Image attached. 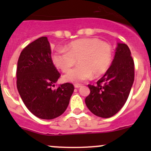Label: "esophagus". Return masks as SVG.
<instances>
[{"mask_svg":"<svg viewBox=\"0 0 151 151\" xmlns=\"http://www.w3.org/2000/svg\"><path fill=\"white\" fill-rule=\"evenodd\" d=\"M80 87H81V85H80V84H75V85H74V88H80Z\"/></svg>","mask_w":151,"mask_h":151,"instance_id":"obj_1","label":"esophagus"}]
</instances>
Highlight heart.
<instances>
[{
  "label": "heart",
  "mask_w": 151,
  "mask_h": 151,
  "mask_svg": "<svg viewBox=\"0 0 151 151\" xmlns=\"http://www.w3.org/2000/svg\"><path fill=\"white\" fill-rule=\"evenodd\" d=\"M112 58V47L108 43L98 39L88 38L75 40L64 48H58L52 55L56 67L67 72L76 63L79 65L63 76L66 82L78 83L98 77L108 69Z\"/></svg>",
  "instance_id": "obj_1"
}]
</instances>
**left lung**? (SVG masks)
<instances>
[{
  "mask_svg": "<svg viewBox=\"0 0 151 151\" xmlns=\"http://www.w3.org/2000/svg\"><path fill=\"white\" fill-rule=\"evenodd\" d=\"M129 47L118 43L112 64L96 83L88 85L91 93L85 104L95 115L107 118L115 115L126 103L134 80V63Z\"/></svg>",
  "mask_w": 151,
  "mask_h": 151,
  "instance_id": "8db88e82",
  "label": "left lung"
}]
</instances>
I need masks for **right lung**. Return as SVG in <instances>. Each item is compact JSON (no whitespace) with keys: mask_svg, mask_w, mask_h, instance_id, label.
<instances>
[{"mask_svg":"<svg viewBox=\"0 0 151 151\" xmlns=\"http://www.w3.org/2000/svg\"><path fill=\"white\" fill-rule=\"evenodd\" d=\"M59 77L47 37L39 38L23 49L17 62V87L26 107L41 119L59 117L69 104L74 85L67 83L52 89Z\"/></svg>","mask_w":151,"mask_h":151,"instance_id":"obj_1","label":"right lung"}]
</instances>
